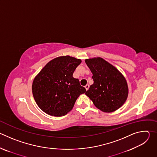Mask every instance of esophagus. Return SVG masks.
Instances as JSON below:
<instances>
[{
    "label": "esophagus",
    "instance_id": "34e87169",
    "mask_svg": "<svg viewBox=\"0 0 157 157\" xmlns=\"http://www.w3.org/2000/svg\"><path fill=\"white\" fill-rule=\"evenodd\" d=\"M84 87L86 88V91H87L88 89H89V84H86L85 86H84Z\"/></svg>",
    "mask_w": 157,
    "mask_h": 157
}]
</instances>
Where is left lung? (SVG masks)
<instances>
[{
	"label": "left lung",
	"instance_id": "1",
	"mask_svg": "<svg viewBox=\"0 0 157 157\" xmlns=\"http://www.w3.org/2000/svg\"><path fill=\"white\" fill-rule=\"evenodd\" d=\"M85 62L93 73L94 83L86 93L94 105L104 113L119 109L126 101L128 89L124 76L114 66L98 57Z\"/></svg>",
	"mask_w": 157,
	"mask_h": 157
}]
</instances>
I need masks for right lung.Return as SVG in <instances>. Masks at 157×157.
Segmentation results:
<instances>
[{"label": "right lung", "mask_w": 157, "mask_h": 157, "mask_svg": "<svg viewBox=\"0 0 157 157\" xmlns=\"http://www.w3.org/2000/svg\"><path fill=\"white\" fill-rule=\"evenodd\" d=\"M81 60L70 56L56 58L48 62L35 78L32 93L38 106L44 113L61 117L74 107L80 94L86 93L73 74Z\"/></svg>", "instance_id": "1"}]
</instances>
